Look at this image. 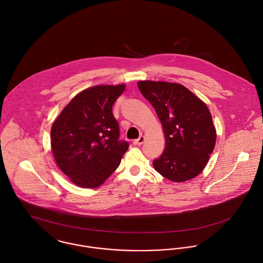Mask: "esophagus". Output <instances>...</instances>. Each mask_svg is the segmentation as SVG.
Returning a JSON list of instances; mask_svg holds the SVG:
<instances>
[{
  "instance_id": "esophagus-1",
  "label": "esophagus",
  "mask_w": 263,
  "mask_h": 263,
  "mask_svg": "<svg viewBox=\"0 0 263 263\" xmlns=\"http://www.w3.org/2000/svg\"><path fill=\"white\" fill-rule=\"evenodd\" d=\"M144 142H145V137H144V136H141L138 140L134 141V144H135V145H137V146H141Z\"/></svg>"
}]
</instances>
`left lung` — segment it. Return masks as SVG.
I'll return each instance as SVG.
<instances>
[{
    "label": "left lung",
    "mask_w": 263,
    "mask_h": 263,
    "mask_svg": "<svg viewBox=\"0 0 263 263\" xmlns=\"http://www.w3.org/2000/svg\"><path fill=\"white\" fill-rule=\"evenodd\" d=\"M138 87L162 124L165 148L153 161L157 173L181 182L200 175L216 142V129L206 104L180 84L140 81Z\"/></svg>",
    "instance_id": "8db88e82"
}]
</instances>
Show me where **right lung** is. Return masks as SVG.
<instances>
[{
  "instance_id": "add662e5",
  "label": "right lung",
  "mask_w": 263,
  "mask_h": 263,
  "mask_svg": "<svg viewBox=\"0 0 263 263\" xmlns=\"http://www.w3.org/2000/svg\"><path fill=\"white\" fill-rule=\"evenodd\" d=\"M125 85H100L74 96L54 120L51 148L56 164L81 187L95 189L119 166L128 144L119 142L112 106Z\"/></svg>"
}]
</instances>
